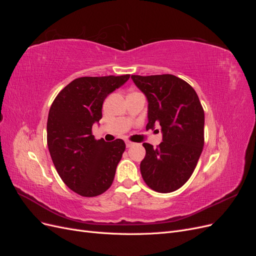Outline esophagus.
<instances>
[{
	"instance_id": "1",
	"label": "esophagus",
	"mask_w": 256,
	"mask_h": 256,
	"mask_svg": "<svg viewBox=\"0 0 256 256\" xmlns=\"http://www.w3.org/2000/svg\"><path fill=\"white\" fill-rule=\"evenodd\" d=\"M134 142H131V141H126V146L127 147H131V146H134Z\"/></svg>"
}]
</instances>
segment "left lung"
<instances>
[{"instance_id": "obj_1", "label": "left lung", "mask_w": 256, "mask_h": 256, "mask_svg": "<svg viewBox=\"0 0 256 256\" xmlns=\"http://www.w3.org/2000/svg\"><path fill=\"white\" fill-rule=\"evenodd\" d=\"M148 102L146 129L161 126L162 142L143 143L140 164L148 187L160 193L180 189L192 175L204 146V110L190 84L173 74L131 76Z\"/></svg>"}]
</instances>
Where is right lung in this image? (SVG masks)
I'll use <instances>...</instances> for the list:
<instances>
[{
	"label": "right lung",
	"mask_w": 256,
	"mask_h": 256,
	"mask_svg": "<svg viewBox=\"0 0 256 256\" xmlns=\"http://www.w3.org/2000/svg\"><path fill=\"white\" fill-rule=\"evenodd\" d=\"M129 78L130 74L74 79L50 108L47 143L53 164L67 187L82 196L102 194L113 182L125 142L96 140L92 127L102 118L106 96Z\"/></svg>",
	"instance_id": "obj_1"
}]
</instances>
